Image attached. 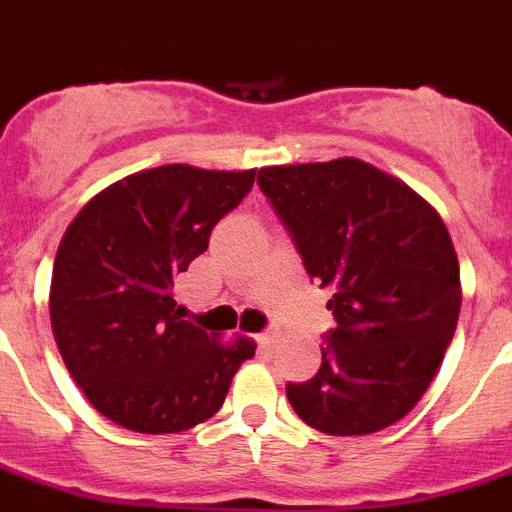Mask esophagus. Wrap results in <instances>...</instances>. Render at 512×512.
<instances>
[{
    "mask_svg": "<svg viewBox=\"0 0 512 512\" xmlns=\"http://www.w3.org/2000/svg\"><path fill=\"white\" fill-rule=\"evenodd\" d=\"M278 330H273V327H270V330H265V332H260V335H257V342H260L262 348H273L275 342H278Z\"/></svg>",
    "mask_w": 512,
    "mask_h": 512,
    "instance_id": "1",
    "label": "esophagus"
}]
</instances>
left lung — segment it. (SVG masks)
Returning <instances> with one entry per match:
<instances>
[{
	"instance_id": "obj_1",
	"label": "left lung",
	"mask_w": 512,
	"mask_h": 512,
	"mask_svg": "<svg viewBox=\"0 0 512 512\" xmlns=\"http://www.w3.org/2000/svg\"><path fill=\"white\" fill-rule=\"evenodd\" d=\"M257 185L337 322L317 376L286 384L293 412L330 435L389 428L420 402L459 322L446 224L361 159L262 167Z\"/></svg>"
}]
</instances>
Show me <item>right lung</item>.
Instances as JSON below:
<instances>
[{"label":"right lung","instance_id":"1","mask_svg":"<svg viewBox=\"0 0 512 512\" xmlns=\"http://www.w3.org/2000/svg\"><path fill=\"white\" fill-rule=\"evenodd\" d=\"M255 170L164 164L115 182L69 224L51 278L59 353L100 415L133 433H180L221 410L255 355L180 319L175 275L208 250L213 226L252 190Z\"/></svg>","mask_w":512,"mask_h":512}]
</instances>
